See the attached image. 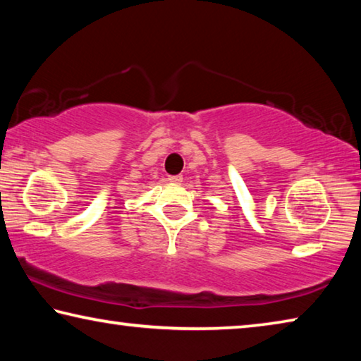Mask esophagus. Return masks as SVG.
I'll list each match as a JSON object with an SVG mask.
<instances>
[{"label":"esophagus","mask_w":361,"mask_h":361,"mask_svg":"<svg viewBox=\"0 0 361 361\" xmlns=\"http://www.w3.org/2000/svg\"><path fill=\"white\" fill-rule=\"evenodd\" d=\"M169 181L180 183V181H183V175H170V176H169Z\"/></svg>","instance_id":"esophagus-1"}]
</instances>
